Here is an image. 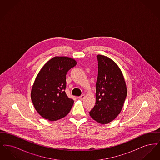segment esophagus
<instances>
[{"label": "esophagus", "instance_id": "esophagus-1", "mask_svg": "<svg viewBox=\"0 0 160 160\" xmlns=\"http://www.w3.org/2000/svg\"><path fill=\"white\" fill-rule=\"evenodd\" d=\"M85 95H82L81 96H80V97H78V99H80V100H83L84 98H85Z\"/></svg>", "mask_w": 160, "mask_h": 160}]
</instances>
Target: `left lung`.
<instances>
[{"label": "left lung", "mask_w": 160, "mask_h": 160, "mask_svg": "<svg viewBox=\"0 0 160 160\" xmlns=\"http://www.w3.org/2000/svg\"><path fill=\"white\" fill-rule=\"evenodd\" d=\"M96 102L89 112L92 118L101 124L113 121L121 113L127 97V86L122 71L114 61L98 54Z\"/></svg>", "instance_id": "8db88e82"}]
</instances>
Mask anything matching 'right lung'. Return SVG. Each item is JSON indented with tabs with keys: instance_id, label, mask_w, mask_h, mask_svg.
<instances>
[{
	"instance_id": "add662e5",
	"label": "right lung",
	"mask_w": 160,
	"mask_h": 160,
	"mask_svg": "<svg viewBox=\"0 0 160 160\" xmlns=\"http://www.w3.org/2000/svg\"><path fill=\"white\" fill-rule=\"evenodd\" d=\"M74 59L56 56L39 71L32 86L31 99L37 112L42 118L57 121L68 114L74 100L66 92V75L76 65Z\"/></svg>"
}]
</instances>
